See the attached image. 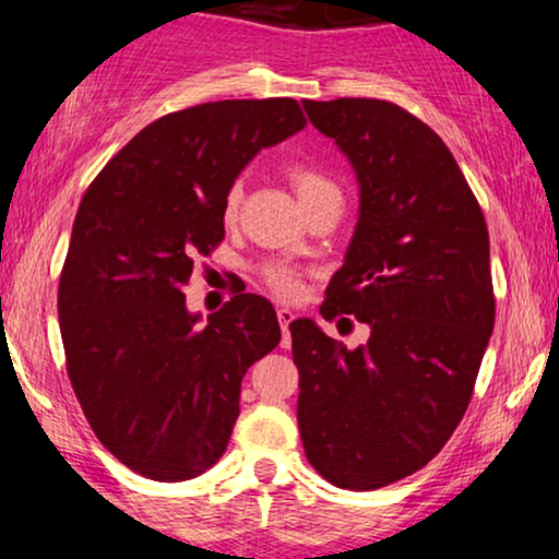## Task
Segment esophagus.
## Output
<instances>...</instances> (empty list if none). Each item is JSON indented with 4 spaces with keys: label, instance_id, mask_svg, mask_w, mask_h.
Listing matches in <instances>:
<instances>
[{
    "label": "esophagus",
    "instance_id": "34e87169",
    "mask_svg": "<svg viewBox=\"0 0 559 559\" xmlns=\"http://www.w3.org/2000/svg\"><path fill=\"white\" fill-rule=\"evenodd\" d=\"M294 318H297V316H294L292 310H286V307H281V310H278V323H281V331H284V344L286 346H288V325L294 323Z\"/></svg>",
    "mask_w": 559,
    "mask_h": 559
}]
</instances>
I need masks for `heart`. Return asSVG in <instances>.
<instances>
[{"mask_svg": "<svg viewBox=\"0 0 559 559\" xmlns=\"http://www.w3.org/2000/svg\"><path fill=\"white\" fill-rule=\"evenodd\" d=\"M288 181H292L294 194H297L301 207L310 202H316L318 197H325V194H331V191H336V186H333L329 178L323 176V173L310 168V165H294V168L288 170ZM236 207H239V189H230V194L226 199V215L228 217L234 215ZM262 278H265V284L271 286L278 297H284V299L299 297L301 281H299V273L292 271V267L267 265L265 273H262Z\"/></svg>", "mask_w": 559, "mask_h": 559, "instance_id": "obj_1", "label": "heart"}]
</instances>
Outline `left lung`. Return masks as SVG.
<instances>
[{"instance_id": "8db88e82", "label": "left lung", "mask_w": 559, "mask_h": 559, "mask_svg": "<svg viewBox=\"0 0 559 559\" xmlns=\"http://www.w3.org/2000/svg\"><path fill=\"white\" fill-rule=\"evenodd\" d=\"M301 107L360 186L320 312L355 316L370 338L346 349L310 318L288 325L299 433L325 480L373 491L431 463L463 420L493 331L489 230L452 152L415 115L383 99Z\"/></svg>"}]
</instances>
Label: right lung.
Segmentation results:
<instances>
[{
    "mask_svg": "<svg viewBox=\"0 0 559 559\" xmlns=\"http://www.w3.org/2000/svg\"><path fill=\"white\" fill-rule=\"evenodd\" d=\"M288 96L204 102L139 131L81 199L57 312L88 426L152 480H189L226 452L241 378L281 342L273 305L236 292L186 310L194 262L223 241L249 159L305 128Z\"/></svg>",
    "mask_w": 559,
    "mask_h": 559,
    "instance_id": "1",
    "label": "right lung"
}]
</instances>
